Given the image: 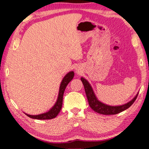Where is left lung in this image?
Returning <instances> with one entry per match:
<instances>
[{"label": "left lung", "instance_id": "1", "mask_svg": "<svg viewBox=\"0 0 149 149\" xmlns=\"http://www.w3.org/2000/svg\"><path fill=\"white\" fill-rule=\"evenodd\" d=\"M80 79H81L82 84L84 85L85 92L86 94L88 103H89L90 107L94 111L97 112V113H100L101 114L111 115V114H116L120 113V112L126 110L127 109H128L134 103V101L137 99V97L138 95L137 93L132 100L129 101L128 103L124 104V105L119 106H110L106 105V104H104L103 103L101 102V101L97 100V98L96 97L94 92H93V90L92 86H91V85L90 84V83L88 82L87 80H86L83 77H81Z\"/></svg>", "mask_w": 149, "mask_h": 149}]
</instances>
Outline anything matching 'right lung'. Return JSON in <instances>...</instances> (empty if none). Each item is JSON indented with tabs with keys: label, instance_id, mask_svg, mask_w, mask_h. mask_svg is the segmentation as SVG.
<instances>
[{
	"label": "right lung",
	"instance_id": "add662e5",
	"mask_svg": "<svg viewBox=\"0 0 149 149\" xmlns=\"http://www.w3.org/2000/svg\"><path fill=\"white\" fill-rule=\"evenodd\" d=\"M74 73L73 71H70L68 72L67 74L65 75L62 81L61 82L59 90V94L56 103L53 106V107L49 111L46 112L45 113L38 114V115H30V114L25 113L27 116L30 117L31 118L34 119H38V120H48V119H52L56 118L57 114L61 111V109L62 107V103H63V93L65 92V88H66L67 84L71 81L72 79L74 77Z\"/></svg>",
	"mask_w": 149,
	"mask_h": 149
}]
</instances>
